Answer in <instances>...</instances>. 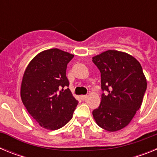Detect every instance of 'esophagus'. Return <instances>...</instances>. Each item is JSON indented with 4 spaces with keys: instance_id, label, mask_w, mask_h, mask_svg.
<instances>
[{
    "instance_id": "1",
    "label": "esophagus",
    "mask_w": 157,
    "mask_h": 157,
    "mask_svg": "<svg viewBox=\"0 0 157 157\" xmlns=\"http://www.w3.org/2000/svg\"><path fill=\"white\" fill-rule=\"evenodd\" d=\"M87 98V95H82L81 96V99L82 100H86Z\"/></svg>"
}]
</instances>
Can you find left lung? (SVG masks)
Returning <instances> with one entry per match:
<instances>
[{
  "instance_id": "left-lung-1",
  "label": "left lung",
  "mask_w": 157,
  "mask_h": 157,
  "mask_svg": "<svg viewBox=\"0 0 157 157\" xmlns=\"http://www.w3.org/2000/svg\"><path fill=\"white\" fill-rule=\"evenodd\" d=\"M101 71V105L93 111L97 124L109 132L127 127L140 109L147 87L139 62L130 54L108 50L93 57Z\"/></svg>"
}]
</instances>
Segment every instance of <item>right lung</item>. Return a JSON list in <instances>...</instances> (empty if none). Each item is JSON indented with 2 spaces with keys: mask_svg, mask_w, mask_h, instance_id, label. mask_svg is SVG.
Instances as JSON below:
<instances>
[{
  "mask_svg": "<svg viewBox=\"0 0 157 157\" xmlns=\"http://www.w3.org/2000/svg\"><path fill=\"white\" fill-rule=\"evenodd\" d=\"M73 54L50 48L30 60L22 79L20 96L29 114L43 128L55 130L71 120L78 101L67 88V65Z\"/></svg>",
  "mask_w": 157,
  "mask_h": 157,
  "instance_id": "1",
  "label": "right lung"
}]
</instances>
